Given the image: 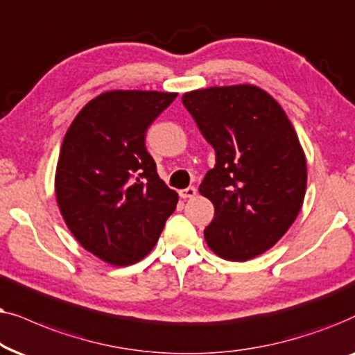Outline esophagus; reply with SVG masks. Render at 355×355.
<instances>
[{"label": "esophagus", "mask_w": 355, "mask_h": 355, "mask_svg": "<svg viewBox=\"0 0 355 355\" xmlns=\"http://www.w3.org/2000/svg\"><path fill=\"white\" fill-rule=\"evenodd\" d=\"M196 195V188L195 187H188L185 190H180V196L183 200H187V198H193Z\"/></svg>", "instance_id": "obj_1"}]
</instances>
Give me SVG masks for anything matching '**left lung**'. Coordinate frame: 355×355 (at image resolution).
Listing matches in <instances>:
<instances>
[{
  "instance_id": "left-lung-1",
  "label": "left lung",
  "mask_w": 355,
  "mask_h": 355,
  "mask_svg": "<svg viewBox=\"0 0 355 355\" xmlns=\"http://www.w3.org/2000/svg\"><path fill=\"white\" fill-rule=\"evenodd\" d=\"M183 105L216 150L200 193L214 205L209 248L247 261L274 247L294 224L306 188V160L286 112L250 84L187 92Z\"/></svg>"
}]
</instances>
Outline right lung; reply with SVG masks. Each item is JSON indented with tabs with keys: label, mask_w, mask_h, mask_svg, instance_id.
I'll return each mask as SVG.
<instances>
[{
	"label": "right lung",
	"mask_w": 355,
	"mask_h": 355,
	"mask_svg": "<svg viewBox=\"0 0 355 355\" xmlns=\"http://www.w3.org/2000/svg\"><path fill=\"white\" fill-rule=\"evenodd\" d=\"M177 94L110 91L66 131L55 175L61 216L87 252L115 266L143 259L178 202L160 180L146 131Z\"/></svg>",
	"instance_id": "right-lung-1"
}]
</instances>
